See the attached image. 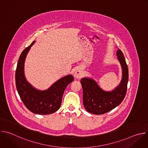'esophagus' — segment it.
<instances>
[{
  "label": "esophagus",
  "instance_id": "1",
  "mask_svg": "<svg viewBox=\"0 0 148 148\" xmlns=\"http://www.w3.org/2000/svg\"><path fill=\"white\" fill-rule=\"evenodd\" d=\"M82 75V71L80 69H77L74 72V76L76 78H79Z\"/></svg>",
  "mask_w": 148,
  "mask_h": 148
}]
</instances>
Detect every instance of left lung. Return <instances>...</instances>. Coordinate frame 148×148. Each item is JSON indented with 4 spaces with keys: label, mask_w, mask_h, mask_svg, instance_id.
Returning <instances> with one entry per match:
<instances>
[{
    "label": "left lung",
    "mask_w": 148,
    "mask_h": 148,
    "mask_svg": "<svg viewBox=\"0 0 148 148\" xmlns=\"http://www.w3.org/2000/svg\"><path fill=\"white\" fill-rule=\"evenodd\" d=\"M116 55L121 66L122 77L120 84L114 90L111 91H103L94 79L90 78L84 77L80 81L83 91V104L88 112L101 115L109 112L118 106L126 95L128 68L120 49L117 50Z\"/></svg>",
    "instance_id": "8db88e82"
}]
</instances>
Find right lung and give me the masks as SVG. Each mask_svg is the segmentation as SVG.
Wrapping results in <instances>:
<instances>
[{
  "label": "right lung",
  "mask_w": 148,
  "mask_h": 148,
  "mask_svg": "<svg viewBox=\"0 0 148 148\" xmlns=\"http://www.w3.org/2000/svg\"><path fill=\"white\" fill-rule=\"evenodd\" d=\"M34 43L35 41H33L20 54L16 70V86L21 99L30 111L36 114L48 115L59 110L66 88L73 81L74 77L72 75L62 77L45 91L34 88L26 79L24 66L27 54Z\"/></svg>",
  "instance_id": "add662e5"
}]
</instances>
